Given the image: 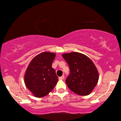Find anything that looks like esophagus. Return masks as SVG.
<instances>
[{"mask_svg":"<svg viewBox=\"0 0 121 121\" xmlns=\"http://www.w3.org/2000/svg\"><path fill=\"white\" fill-rule=\"evenodd\" d=\"M64 78V75H62V77H60L59 78V80H63Z\"/></svg>","mask_w":121,"mask_h":121,"instance_id":"esophagus-1","label":"esophagus"}]
</instances>
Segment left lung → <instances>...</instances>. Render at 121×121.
Instances as JSON below:
<instances>
[{
	"mask_svg": "<svg viewBox=\"0 0 121 121\" xmlns=\"http://www.w3.org/2000/svg\"><path fill=\"white\" fill-rule=\"evenodd\" d=\"M68 64L70 74L65 82L69 89L81 96L92 91L99 80V72L93 62L85 54L71 52L62 54Z\"/></svg>",
	"mask_w": 121,
	"mask_h": 121,
	"instance_id": "obj_1",
	"label": "left lung"
}]
</instances>
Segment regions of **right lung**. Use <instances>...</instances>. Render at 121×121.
I'll list each match as a JSON object with an SVG mask.
<instances>
[{
  "instance_id": "add662e5",
  "label": "right lung",
  "mask_w": 121,
  "mask_h": 121,
  "mask_svg": "<svg viewBox=\"0 0 121 121\" xmlns=\"http://www.w3.org/2000/svg\"><path fill=\"white\" fill-rule=\"evenodd\" d=\"M56 53L42 52L30 63L24 75V82L34 96L42 97L52 91L58 78L52 67Z\"/></svg>"
}]
</instances>
